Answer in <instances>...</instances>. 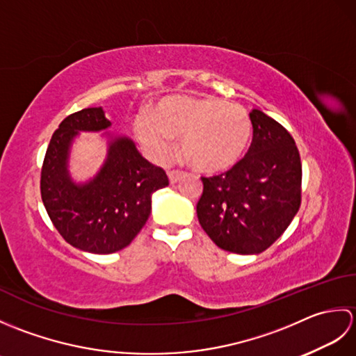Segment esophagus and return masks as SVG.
Segmentation results:
<instances>
[{
	"label": "esophagus",
	"mask_w": 356,
	"mask_h": 356,
	"mask_svg": "<svg viewBox=\"0 0 356 356\" xmlns=\"http://www.w3.org/2000/svg\"><path fill=\"white\" fill-rule=\"evenodd\" d=\"M182 176H184V171H179V170L168 171V179H170L171 184H177Z\"/></svg>",
	"instance_id": "esophagus-1"
}]
</instances>
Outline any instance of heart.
<instances>
[{
	"instance_id": "obj_1",
	"label": "heart",
	"mask_w": 356,
	"mask_h": 356,
	"mask_svg": "<svg viewBox=\"0 0 356 356\" xmlns=\"http://www.w3.org/2000/svg\"><path fill=\"white\" fill-rule=\"evenodd\" d=\"M134 131L149 156L166 161L172 139H182L180 153L194 170L222 172L236 166L248 151L252 124L238 105L216 97L168 96L154 113H140Z\"/></svg>"
}]
</instances>
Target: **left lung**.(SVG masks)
I'll return each instance as SVG.
<instances>
[{
	"label": "left lung",
	"instance_id": "8db88e82",
	"mask_svg": "<svg viewBox=\"0 0 356 356\" xmlns=\"http://www.w3.org/2000/svg\"><path fill=\"white\" fill-rule=\"evenodd\" d=\"M252 142L229 171L202 177L199 223L234 254H260L282 237L301 203V161L289 131L260 110L249 113Z\"/></svg>",
	"mask_w": 356,
	"mask_h": 356
}]
</instances>
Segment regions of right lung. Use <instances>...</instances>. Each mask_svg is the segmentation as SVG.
I'll return each instance as SVG.
<instances>
[{"mask_svg": "<svg viewBox=\"0 0 356 356\" xmlns=\"http://www.w3.org/2000/svg\"><path fill=\"white\" fill-rule=\"evenodd\" d=\"M111 125L101 107L67 116L53 133L41 170V197L51 223L72 246L111 254L133 241L151 214V195L168 185L166 172L149 163L127 136H108L107 159L86 184L73 182L69 156L79 131Z\"/></svg>", "mask_w": 356, "mask_h": 356, "instance_id": "add662e5", "label": "right lung"}]
</instances>
